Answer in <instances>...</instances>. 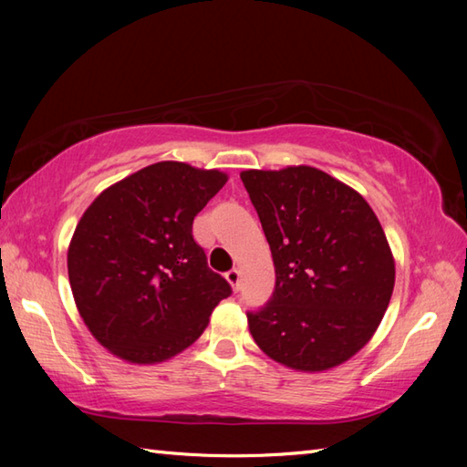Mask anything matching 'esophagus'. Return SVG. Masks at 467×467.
I'll use <instances>...</instances> for the list:
<instances>
[{"instance_id": "obj_1", "label": "esophagus", "mask_w": 467, "mask_h": 467, "mask_svg": "<svg viewBox=\"0 0 467 467\" xmlns=\"http://www.w3.org/2000/svg\"><path fill=\"white\" fill-rule=\"evenodd\" d=\"M224 276H226V281L231 283L233 289H234V291H239V283H241V271H239V269H231V271H228Z\"/></svg>"}]
</instances>
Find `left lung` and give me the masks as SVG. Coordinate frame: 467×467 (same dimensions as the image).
<instances>
[{
    "label": "left lung",
    "instance_id": "obj_1",
    "mask_svg": "<svg viewBox=\"0 0 467 467\" xmlns=\"http://www.w3.org/2000/svg\"><path fill=\"white\" fill-rule=\"evenodd\" d=\"M241 181L276 273L271 301L246 313L254 343L305 373L351 359L379 327L395 285V261L373 208L313 166L243 171Z\"/></svg>",
    "mask_w": 467,
    "mask_h": 467
}]
</instances>
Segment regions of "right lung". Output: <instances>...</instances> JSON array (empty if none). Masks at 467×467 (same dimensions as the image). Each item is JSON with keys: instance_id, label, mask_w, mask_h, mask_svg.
Listing matches in <instances>:
<instances>
[{"instance_id": "right-lung-1", "label": "right lung", "mask_w": 467, "mask_h": 467, "mask_svg": "<svg viewBox=\"0 0 467 467\" xmlns=\"http://www.w3.org/2000/svg\"><path fill=\"white\" fill-rule=\"evenodd\" d=\"M228 176L164 161L108 186L67 246L78 311L96 341L152 365L191 347L231 295L192 239V221Z\"/></svg>"}]
</instances>
